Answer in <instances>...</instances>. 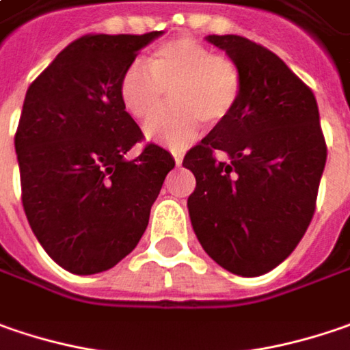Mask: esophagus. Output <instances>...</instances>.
Masks as SVG:
<instances>
[{"label": "esophagus", "instance_id": "34e87169", "mask_svg": "<svg viewBox=\"0 0 350 350\" xmlns=\"http://www.w3.org/2000/svg\"><path fill=\"white\" fill-rule=\"evenodd\" d=\"M173 159H175L177 165H181V163H183V153H177V151H175V153H173Z\"/></svg>", "mask_w": 350, "mask_h": 350}]
</instances>
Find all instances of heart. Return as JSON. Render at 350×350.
<instances>
[{"instance_id": "b5f03b06", "label": "heart", "mask_w": 350, "mask_h": 350, "mask_svg": "<svg viewBox=\"0 0 350 350\" xmlns=\"http://www.w3.org/2000/svg\"><path fill=\"white\" fill-rule=\"evenodd\" d=\"M165 90L174 104L154 116ZM118 90L131 118L154 116L144 128L149 139L185 148L197 137L202 122L217 126L234 112L242 94V72L232 59L191 37H179L155 49L148 62H130Z\"/></svg>"}]
</instances>
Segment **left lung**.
<instances>
[{
  "label": "left lung",
  "instance_id": "8db88e82",
  "mask_svg": "<svg viewBox=\"0 0 350 350\" xmlns=\"http://www.w3.org/2000/svg\"><path fill=\"white\" fill-rule=\"evenodd\" d=\"M242 72L234 112L187 151L197 187L187 206L204 252L224 270L262 275L295 250L313 219L327 144L311 88L266 46L208 35ZM229 155L216 159V151Z\"/></svg>",
  "mask_w": 350,
  "mask_h": 350
}]
</instances>
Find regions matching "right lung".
<instances>
[{
    "mask_svg": "<svg viewBox=\"0 0 350 350\" xmlns=\"http://www.w3.org/2000/svg\"><path fill=\"white\" fill-rule=\"evenodd\" d=\"M84 35L64 46L25 94L15 151L27 220L61 268L110 270L137 246L167 173V149L146 144L122 100L120 79L159 37Z\"/></svg>",
    "mask_w": 350,
    "mask_h": 350,
    "instance_id": "obj_1",
    "label": "right lung"
}]
</instances>
